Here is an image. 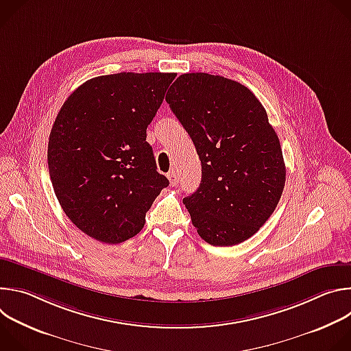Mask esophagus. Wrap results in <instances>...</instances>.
Segmentation results:
<instances>
[{"label":"esophagus","mask_w":351,"mask_h":351,"mask_svg":"<svg viewBox=\"0 0 351 351\" xmlns=\"http://www.w3.org/2000/svg\"><path fill=\"white\" fill-rule=\"evenodd\" d=\"M168 179H169V182H171V184L172 186H178L179 184V176H178V172L175 171V169H172L171 172H168Z\"/></svg>","instance_id":"1"}]
</instances>
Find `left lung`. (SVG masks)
Segmentation results:
<instances>
[{
  "mask_svg": "<svg viewBox=\"0 0 351 351\" xmlns=\"http://www.w3.org/2000/svg\"><path fill=\"white\" fill-rule=\"evenodd\" d=\"M165 99L202 161V183L183 198L197 233L219 247L252 237L275 211L286 180L265 108L245 86L202 72L180 75Z\"/></svg>",
  "mask_w": 351,
  "mask_h": 351,
  "instance_id": "8db88e82",
  "label": "left lung"
}]
</instances>
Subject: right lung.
<instances>
[{
  "label": "right lung",
  "mask_w": 351,
  "mask_h": 351,
  "mask_svg": "<svg viewBox=\"0 0 351 351\" xmlns=\"http://www.w3.org/2000/svg\"><path fill=\"white\" fill-rule=\"evenodd\" d=\"M175 76H97L60 110L48 140L49 178L64 213L87 236L108 244L136 236L169 184L145 137Z\"/></svg>",
  "instance_id": "obj_1"
}]
</instances>
